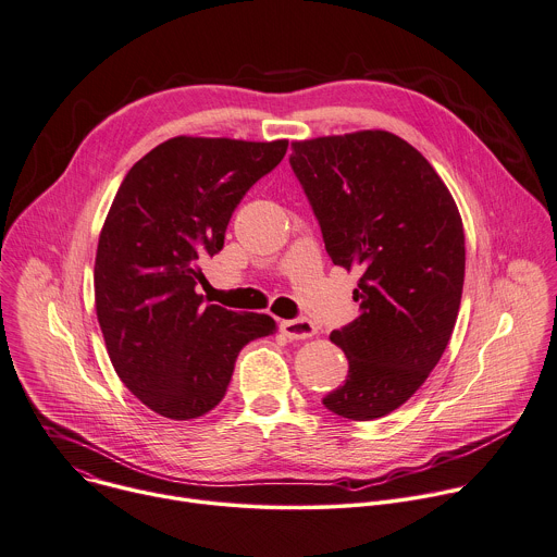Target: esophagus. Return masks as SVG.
<instances>
[{
  "instance_id": "esophagus-1",
  "label": "esophagus",
  "mask_w": 557,
  "mask_h": 557,
  "mask_svg": "<svg viewBox=\"0 0 557 557\" xmlns=\"http://www.w3.org/2000/svg\"><path fill=\"white\" fill-rule=\"evenodd\" d=\"M280 330L284 336H288L290 341H304V338H310L317 327L312 321L308 319H288V321H280Z\"/></svg>"
}]
</instances>
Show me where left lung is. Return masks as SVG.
<instances>
[{
  "label": "left lung",
  "instance_id": "8db88e82",
  "mask_svg": "<svg viewBox=\"0 0 557 557\" xmlns=\"http://www.w3.org/2000/svg\"><path fill=\"white\" fill-rule=\"evenodd\" d=\"M290 148L327 256L360 271L358 317L330 334L347 356V379L323 405L354 422L376 420L424 385L450 341L466 273L461 216L433 165L394 133Z\"/></svg>",
  "mask_w": 557,
  "mask_h": 557
}]
</instances>
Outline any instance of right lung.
I'll return each instance as SVG.
<instances>
[{"instance_id":"obj_1","label":"right lung","mask_w":557,"mask_h":557,"mask_svg":"<svg viewBox=\"0 0 557 557\" xmlns=\"http://www.w3.org/2000/svg\"><path fill=\"white\" fill-rule=\"evenodd\" d=\"M288 141L172 137L124 176L98 240V323L115 374L154 413L195 420L225 396L240 349L277 330L269 314L203 306L201 260Z\"/></svg>"}]
</instances>
